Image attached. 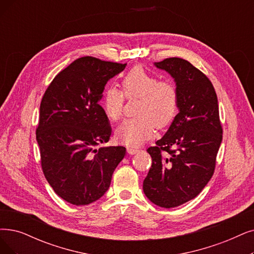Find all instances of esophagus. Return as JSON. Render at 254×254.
Listing matches in <instances>:
<instances>
[{"instance_id": "obj_1", "label": "esophagus", "mask_w": 254, "mask_h": 254, "mask_svg": "<svg viewBox=\"0 0 254 254\" xmlns=\"http://www.w3.org/2000/svg\"><path fill=\"white\" fill-rule=\"evenodd\" d=\"M127 151L129 154H135L138 152V148H135V147H128L127 148Z\"/></svg>"}]
</instances>
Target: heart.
I'll use <instances>...</instances> for the list:
<instances>
[{
    "mask_svg": "<svg viewBox=\"0 0 254 254\" xmlns=\"http://www.w3.org/2000/svg\"><path fill=\"white\" fill-rule=\"evenodd\" d=\"M121 85L123 93L114 86L104 90L101 106L109 120L118 121L123 114L124 96L128 100L138 99L135 109L137 117L125 120L116 131L122 143L138 146L153 135L156 127L165 128L174 120L178 92L172 81L158 80L156 75L136 65L123 77Z\"/></svg>",
    "mask_w": 254,
    "mask_h": 254,
    "instance_id": "obj_1",
    "label": "heart"
}]
</instances>
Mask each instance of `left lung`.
<instances>
[{
  "label": "left lung",
  "mask_w": 254,
  "mask_h": 254,
  "mask_svg": "<svg viewBox=\"0 0 254 254\" xmlns=\"http://www.w3.org/2000/svg\"><path fill=\"white\" fill-rule=\"evenodd\" d=\"M154 65L174 78L179 113L147 150L152 166L143 190L155 205L171 208L194 199L210 180L223 130L215 88L201 70L177 57Z\"/></svg>",
  "instance_id": "1"
}]
</instances>
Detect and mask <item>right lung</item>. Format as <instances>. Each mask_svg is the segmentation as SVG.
Returning a JSON list of instances; mask_svg holds the SVG:
<instances>
[{
    "mask_svg": "<svg viewBox=\"0 0 254 254\" xmlns=\"http://www.w3.org/2000/svg\"><path fill=\"white\" fill-rule=\"evenodd\" d=\"M126 64L78 58L53 79L42 99L36 139L43 172L70 204L87 205L102 197L125 156V147H97L111 135L99 101L107 81Z\"/></svg>",
    "mask_w": 254,
    "mask_h": 254,
    "instance_id": "add662e5",
    "label": "right lung"
}]
</instances>
